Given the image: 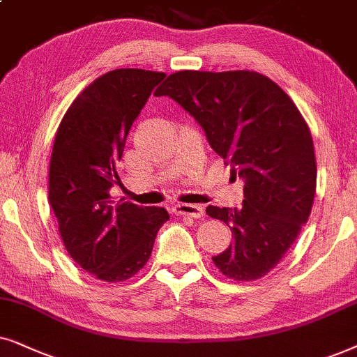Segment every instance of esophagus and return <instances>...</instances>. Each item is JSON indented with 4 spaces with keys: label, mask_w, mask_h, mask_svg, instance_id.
<instances>
[{
    "label": "esophagus",
    "mask_w": 357,
    "mask_h": 357,
    "mask_svg": "<svg viewBox=\"0 0 357 357\" xmlns=\"http://www.w3.org/2000/svg\"><path fill=\"white\" fill-rule=\"evenodd\" d=\"M173 212L178 215L191 217V218H201L204 215V207L202 206H194V204H174Z\"/></svg>",
    "instance_id": "esophagus-1"
}]
</instances>
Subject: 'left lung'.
Returning a JSON list of instances; mask_svg holds the SVG:
<instances>
[{"instance_id": "obj_1", "label": "left lung", "mask_w": 357, "mask_h": 357, "mask_svg": "<svg viewBox=\"0 0 357 357\" xmlns=\"http://www.w3.org/2000/svg\"><path fill=\"white\" fill-rule=\"evenodd\" d=\"M155 96L186 109L245 181L240 208H206L234 235L225 251L212 256L213 264L234 281L263 278L291 250L312 212L317 161L305 119L282 88L250 70L176 71Z\"/></svg>"}]
</instances>
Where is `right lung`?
I'll return each mask as SVG.
<instances>
[{
    "instance_id": "right-lung-1",
    "label": "right lung",
    "mask_w": 357,
    "mask_h": 357,
    "mask_svg": "<svg viewBox=\"0 0 357 357\" xmlns=\"http://www.w3.org/2000/svg\"><path fill=\"white\" fill-rule=\"evenodd\" d=\"M165 73L107 71L71 102L56 130L49 168V202L66 251L79 268L106 282L130 279L150 259L163 207L112 206L121 184L117 161L132 123Z\"/></svg>"
}]
</instances>
